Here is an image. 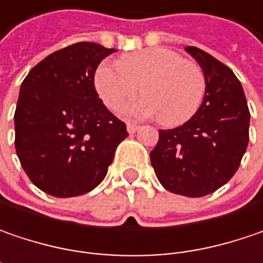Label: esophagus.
Wrapping results in <instances>:
<instances>
[{
  "label": "esophagus",
  "mask_w": 263,
  "mask_h": 263,
  "mask_svg": "<svg viewBox=\"0 0 263 263\" xmlns=\"http://www.w3.org/2000/svg\"><path fill=\"white\" fill-rule=\"evenodd\" d=\"M138 128H140V126H138V125H135V123H128V125H126V129H128V132H129V134L137 132L138 131Z\"/></svg>",
  "instance_id": "esophagus-1"
}]
</instances>
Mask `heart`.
Listing matches in <instances>:
<instances>
[{
  "label": "heart",
  "instance_id": "heart-1",
  "mask_svg": "<svg viewBox=\"0 0 263 263\" xmlns=\"http://www.w3.org/2000/svg\"><path fill=\"white\" fill-rule=\"evenodd\" d=\"M117 65L101 64L95 89L110 110L132 100L141 86L144 98L123 108L134 119L159 116L165 126L181 125L201 107L207 82L202 68L166 47H153L125 54Z\"/></svg>",
  "mask_w": 263,
  "mask_h": 263
}]
</instances>
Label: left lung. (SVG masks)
<instances>
[{"mask_svg": "<svg viewBox=\"0 0 263 263\" xmlns=\"http://www.w3.org/2000/svg\"><path fill=\"white\" fill-rule=\"evenodd\" d=\"M184 50L205 74V95L186 123L159 131L150 162L166 191L198 198L217 191L237 173L249 144L250 111L231 68L198 47Z\"/></svg>", "mask_w": 263, "mask_h": 263, "instance_id": "1", "label": "left lung"}]
</instances>
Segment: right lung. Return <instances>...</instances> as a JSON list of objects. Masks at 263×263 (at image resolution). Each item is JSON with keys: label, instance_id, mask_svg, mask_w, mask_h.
<instances>
[{"label": "right lung", "instance_id": "1", "mask_svg": "<svg viewBox=\"0 0 263 263\" xmlns=\"http://www.w3.org/2000/svg\"><path fill=\"white\" fill-rule=\"evenodd\" d=\"M116 52L76 43L28 72L14 111V146L29 180L56 198L90 192L104 180L126 125L98 98L100 62Z\"/></svg>", "mask_w": 263, "mask_h": 263}]
</instances>
